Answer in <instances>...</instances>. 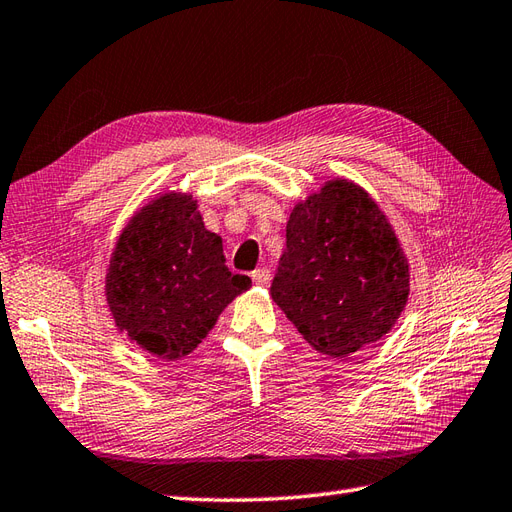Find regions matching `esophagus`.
Segmentation results:
<instances>
[{
    "label": "esophagus",
    "mask_w": 512,
    "mask_h": 512,
    "mask_svg": "<svg viewBox=\"0 0 512 512\" xmlns=\"http://www.w3.org/2000/svg\"><path fill=\"white\" fill-rule=\"evenodd\" d=\"M252 278H254L256 284L267 286V284L271 282V271H269L267 267H260V269H256V271L252 273Z\"/></svg>",
    "instance_id": "obj_1"
}]
</instances>
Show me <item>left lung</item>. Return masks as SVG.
Masks as SVG:
<instances>
[{
	"mask_svg": "<svg viewBox=\"0 0 512 512\" xmlns=\"http://www.w3.org/2000/svg\"><path fill=\"white\" fill-rule=\"evenodd\" d=\"M271 297L332 358L393 328L408 297V265L389 221L360 186L332 180L293 208Z\"/></svg>",
	"mask_w": 512,
	"mask_h": 512,
	"instance_id": "left-lung-1",
	"label": "left lung"
}]
</instances>
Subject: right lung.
I'll use <instances>...</instances> for the list:
<instances>
[{
	"label": "right lung",
	"mask_w": 512,
	"mask_h": 512,
	"mask_svg": "<svg viewBox=\"0 0 512 512\" xmlns=\"http://www.w3.org/2000/svg\"><path fill=\"white\" fill-rule=\"evenodd\" d=\"M249 286L226 267L221 239L204 228L195 199L169 193L128 223L106 276L117 328L165 360L193 352Z\"/></svg>",
	"instance_id": "add662e5"
}]
</instances>
